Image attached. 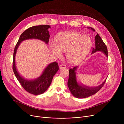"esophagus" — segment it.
Returning <instances> with one entry per match:
<instances>
[{
    "label": "esophagus",
    "instance_id": "34e87169",
    "mask_svg": "<svg viewBox=\"0 0 124 124\" xmlns=\"http://www.w3.org/2000/svg\"><path fill=\"white\" fill-rule=\"evenodd\" d=\"M66 67V66L64 64H61L59 65V68L60 69H63V68H65Z\"/></svg>",
    "mask_w": 124,
    "mask_h": 124
}]
</instances>
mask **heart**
<instances>
[{
    "instance_id": "obj_1",
    "label": "heart",
    "mask_w": 124,
    "mask_h": 124,
    "mask_svg": "<svg viewBox=\"0 0 124 124\" xmlns=\"http://www.w3.org/2000/svg\"><path fill=\"white\" fill-rule=\"evenodd\" d=\"M93 44L90 37L76 31L59 34L55 37V44H49L52 53L59 57L62 55L61 52H65L67 60L72 65H78L85 59Z\"/></svg>"
}]
</instances>
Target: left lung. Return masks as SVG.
<instances>
[{
	"mask_svg": "<svg viewBox=\"0 0 124 124\" xmlns=\"http://www.w3.org/2000/svg\"><path fill=\"white\" fill-rule=\"evenodd\" d=\"M88 28L95 31L94 29L92 28L88 27ZM95 39V48L94 49L93 48L92 54L95 53L96 51H100L105 54L107 57H108V53L107 47L98 34L96 35ZM77 66H75L72 69H69V79L67 83L68 86L71 93L75 97L78 99H83L93 95L97 92H98L103 86L107 79H106V80L101 85L94 87H88L78 83L76 76V70H77Z\"/></svg>",
	"mask_w": 124,
	"mask_h": 124,
	"instance_id": "left-lung-1",
	"label": "left lung"
}]
</instances>
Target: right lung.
<instances>
[{
	"mask_svg": "<svg viewBox=\"0 0 124 124\" xmlns=\"http://www.w3.org/2000/svg\"><path fill=\"white\" fill-rule=\"evenodd\" d=\"M50 28L51 27L49 25H36L29 28L22 34L15 48L13 56V71L23 87L27 92L32 94H41L47 90L52 82L53 76L59 70L58 64L56 62L51 63L45 68L42 75L37 79H26L19 74L16 68L15 57L16 51L21 43L28 39H38L43 41L46 44H48L50 38L48 29Z\"/></svg>",
	"mask_w": 124,
	"mask_h": 124,
	"instance_id": "obj_1",
	"label": "right lung"
}]
</instances>
